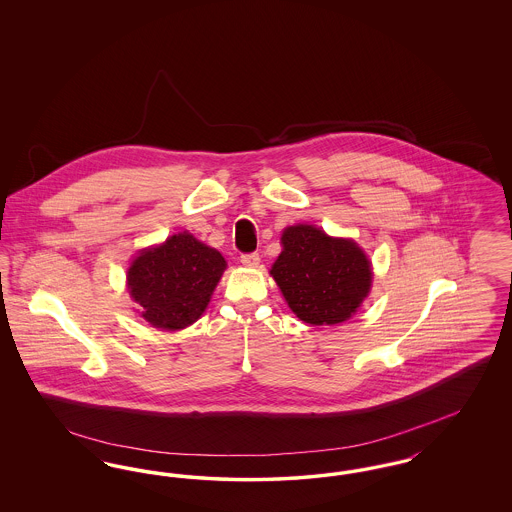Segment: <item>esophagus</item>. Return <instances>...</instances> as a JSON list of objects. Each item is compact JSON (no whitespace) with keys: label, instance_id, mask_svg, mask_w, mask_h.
<instances>
[{"label":"esophagus","instance_id":"1","mask_svg":"<svg viewBox=\"0 0 512 512\" xmlns=\"http://www.w3.org/2000/svg\"><path fill=\"white\" fill-rule=\"evenodd\" d=\"M259 261H261L259 253H244V255L240 257V263H242L244 267L255 268L259 265Z\"/></svg>","mask_w":512,"mask_h":512}]
</instances>
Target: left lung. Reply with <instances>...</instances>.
Returning a JSON list of instances; mask_svg holds the SVG:
<instances>
[{"label": "left lung", "instance_id": "8db88e82", "mask_svg": "<svg viewBox=\"0 0 512 512\" xmlns=\"http://www.w3.org/2000/svg\"><path fill=\"white\" fill-rule=\"evenodd\" d=\"M282 245L270 274L297 317L322 326L340 324L357 311L370 290L372 270L355 242L299 224L284 230Z\"/></svg>", "mask_w": 512, "mask_h": 512}]
</instances>
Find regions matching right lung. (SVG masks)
I'll return each instance as SVG.
<instances>
[{
  "label": "right lung",
  "mask_w": 512,
  "mask_h": 512,
  "mask_svg": "<svg viewBox=\"0 0 512 512\" xmlns=\"http://www.w3.org/2000/svg\"><path fill=\"white\" fill-rule=\"evenodd\" d=\"M224 268L226 261L217 249L184 232L134 259L128 290L149 324L180 330L203 315Z\"/></svg>",
  "instance_id": "right-lung-1"
}]
</instances>
